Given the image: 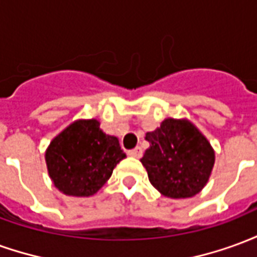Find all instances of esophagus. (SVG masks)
I'll return each mask as SVG.
<instances>
[{
	"label": "esophagus",
	"instance_id": "obj_1",
	"mask_svg": "<svg viewBox=\"0 0 257 257\" xmlns=\"http://www.w3.org/2000/svg\"><path fill=\"white\" fill-rule=\"evenodd\" d=\"M128 156L135 157V158H140V157L143 156V150H142L140 147H136V149H134V150L128 151Z\"/></svg>",
	"mask_w": 257,
	"mask_h": 257
}]
</instances>
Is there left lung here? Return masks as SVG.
Segmentation results:
<instances>
[{"label": "left lung", "instance_id": "left-lung-1", "mask_svg": "<svg viewBox=\"0 0 257 257\" xmlns=\"http://www.w3.org/2000/svg\"><path fill=\"white\" fill-rule=\"evenodd\" d=\"M150 147L140 160L150 183L168 198H190L204 189L215 165V150L187 118H165L146 134Z\"/></svg>", "mask_w": 257, "mask_h": 257}]
</instances>
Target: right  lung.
Instances as JSON below:
<instances>
[{
    "label": "right lung",
    "instance_id": "add662e5",
    "mask_svg": "<svg viewBox=\"0 0 257 257\" xmlns=\"http://www.w3.org/2000/svg\"><path fill=\"white\" fill-rule=\"evenodd\" d=\"M125 157L118 138L104 134L95 118L71 122L45 151L49 178L60 193L70 197L97 193Z\"/></svg>",
    "mask_w": 257,
    "mask_h": 257
}]
</instances>
